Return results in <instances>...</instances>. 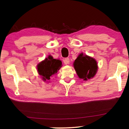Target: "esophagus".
I'll return each mask as SVG.
<instances>
[{
	"mask_svg": "<svg viewBox=\"0 0 129 129\" xmlns=\"http://www.w3.org/2000/svg\"><path fill=\"white\" fill-rule=\"evenodd\" d=\"M63 61H64L65 64H69L70 63V60L69 58H66V59H64Z\"/></svg>",
	"mask_w": 129,
	"mask_h": 129,
	"instance_id": "obj_1",
	"label": "esophagus"
}]
</instances>
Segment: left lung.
I'll use <instances>...</instances> for the list:
<instances>
[{
    "instance_id": "8db88e82",
    "label": "left lung",
    "mask_w": 129,
    "mask_h": 129,
    "mask_svg": "<svg viewBox=\"0 0 129 129\" xmlns=\"http://www.w3.org/2000/svg\"><path fill=\"white\" fill-rule=\"evenodd\" d=\"M73 66L78 77L84 81L94 77L98 70L96 60L83 53L77 56L74 61Z\"/></svg>"
}]
</instances>
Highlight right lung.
<instances>
[{"instance_id":"obj_1","label":"right lung","mask_w":129,"mask_h":129,"mask_svg":"<svg viewBox=\"0 0 129 129\" xmlns=\"http://www.w3.org/2000/svg\"><path fill=\"white\" fill-rule=\"evenodd\" d=\"M62 66V62L59 59H55L52 56L49 55L45 60L37 65L38 72L44 82H49L50 77L56 75Z\"/></svg>"}]
</instances>
